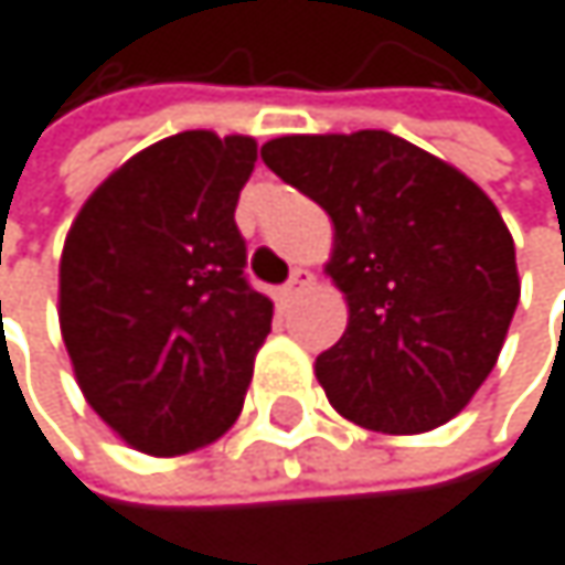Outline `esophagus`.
<instances>
[{
    "instance_id": "34e87169",
    "label": "esophagus",
    "mask_w": 565,
    "mask_h": 565,
    "mask_svg": "<svg viewBox=\"0 0 565 565\" xmlns=\"http://www.w3.org/2000/svg\"><path fill=\"white\" fill-rule=\"evenodd\" d=\"M311 285H315V274H311V270H305V267H298V270L291 274V280L285 285V291H280V301H285V305H288V301H295V298H298L301 291H308Z\"/></svg>"
}]
</instances>
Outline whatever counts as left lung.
<instances>
[{"label":"left lung","mask_w":565,"mask_h":565,"mask_svg":"<svg viewBox=\"0 0 565 565\" xmlns=\"http://www.w3.org/2000/svg\"><path fill=\"white\" fill-rule=\"evenodd\" d=\"M260 158L334 224L324 274L348 301V331L315 361L331 407L394 437L454 420L497 367L520 305L497 204L450 161L377 128L280 135Z\"/></svg>","instance_id":"8db88e82"}]
</instances>
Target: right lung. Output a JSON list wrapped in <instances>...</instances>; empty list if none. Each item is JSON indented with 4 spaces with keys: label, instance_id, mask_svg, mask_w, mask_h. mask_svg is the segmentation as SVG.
<instances>
[{
    "label": "right lung",
    "instance_id": "1",
    "mask_svg": "<svg viewBox=\"0 0 565 565\" xmlns=\"http://www.w3.org/2000/svg\"><path fill=\"white\" fill-rule=\"evenodd\" d=\"M250 135L161 138L75 214L58 260V328L88 407L131 450L194 454L231 430L274 301L244 280L237 194Z\"/></svg>",
    "mask_w": 565,
    "mask_h": 565
}]
</instances>
